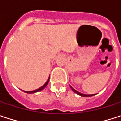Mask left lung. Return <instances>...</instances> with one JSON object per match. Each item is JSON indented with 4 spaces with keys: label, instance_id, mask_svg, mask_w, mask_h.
I'll return each instance as SVG.
<instances>
[{
    "label": "left lung",
    "instance_id": "1",
    "mask_svg": "<svg viewBox=\"0 0 121 121\" xmlns=\"http://www.w3.org/2000/svg\"><path fill=\"white\" fill-rule=\"evenodd\" d=\"M70 87L71 88V90L75 92V93H76V94H78V95H80V96H81V97H92V96H94L95 94H92V95H85V94H83V93H81V92H78L77 90H76L75 89H73L71 85H70Z\"/></svg>",
    "mask_w": 121,
    "mask_h": 121
}]
</instances>
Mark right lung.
<instances>
[{
    "instance_id": "right-lung-1",
    "label": "right lung",
    "mask_w": 121,
    "mask_h": 121,
    "mask_svg": "<svg viewBox=\"0 0 121 121\" xmlns=\"http://www.w3.org/2000/svg\"><path fill=\"white\" fill-rule=\"evenodd\" d=\"M49 80H50V76H49V78H48V81H46V83H45V84L43 85V86H41L40 87H39V88H38V89H36V90H33V91H24V90H22V91H24V92H26V93H29V94H32V93H35V92H40V91L43 90L46 86H47V85L48 84Z\"/></svg>"
}]
</instances>
